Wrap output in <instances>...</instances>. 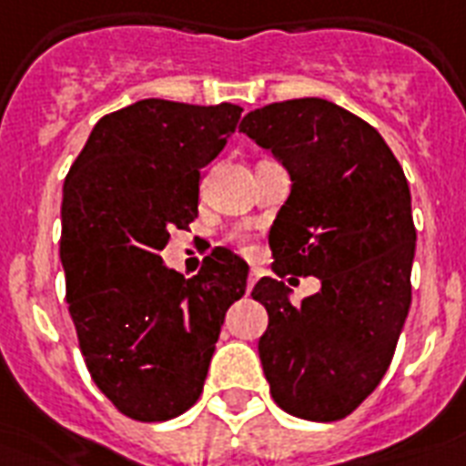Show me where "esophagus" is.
<instances>
[{
	"label": "esophagus",
	"mask_w": 466,
	"mask_h": 466,
	"mask_svg": "<svg viewBox=\"0 0 466 466\" xmlns=\"http://www.w3.org/2000/svg\"><path fill=\"white\" fill-rule=\"evenodd\" d=\"M258 279H261V268H251V271H248V279H247V293H251V289L257 286Z\"/></svg>",
	"instance_id": "1"
}]
</instances>
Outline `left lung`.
<instances>
[{
  "label": "left lung",
  "mask_w": 466,
  "mask_h": 466,
  "mask_svg": "<svg viewBox=\"0 0 466 466\" xmlns=\"http://www.w3.org/2000/svg\"><path fill=\"white\" fill-rule=\"evenodd\" d=\"M290 176L268 244L279 276H318L290 303L283 280H258L268 312L258 357L286 413L329 422L350 415L386 374L410 308L415 227L410 190L381 134L319 97L273 102L239 124Z\"/></svg>",
  "instance_id": "1"
}]
</instances>
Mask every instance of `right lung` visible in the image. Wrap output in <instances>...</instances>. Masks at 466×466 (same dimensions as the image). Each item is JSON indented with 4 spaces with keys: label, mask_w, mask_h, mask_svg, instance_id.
Instances as JSON below:
<instances>
[{
    "label": "right lung",
    "mask_w": 466,
    "mask_h": 466,
    "mask_svg": "<svg viewBox=\"0 0 466 466\" xmlns=\"http://www.w3.org/2000/svg\"><path fill=\"white\" fill-rule=\"evenodd\" d=\"M239 105L141 99L102 116L63 186L60 264L92 379L124 415L156 422L200 399L219 329L248 266L218 247L186 279L163 264L198 218L200 168L237 129Z\"/></svg>",
    "instance_id": "obj_1"
}]
</instances>
